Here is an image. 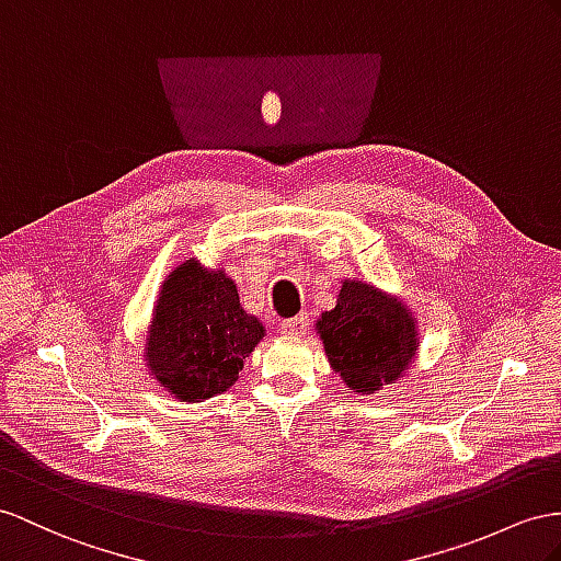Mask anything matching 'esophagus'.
Listing matches in <instances>:
<instances>
[{
    "label": "esophagus",
    "instance_id": "1",
    "mask_svg": "<svg viewBox=\"0 0 561 561\" xmlns=\"http://www.w3.org/2000/svg\"><path fill=\"white\" fill-rule=\"evenodd\" d=\"M306 329H308V318H306V314H298V318H289V320H282L279 322V332L282 334H289V336L304 334Z\"/></svg>",
    "mask_w": 561,
    "mask_h": 561
}]
</instances>
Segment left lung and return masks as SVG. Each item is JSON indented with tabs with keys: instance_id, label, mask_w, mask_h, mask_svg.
<instances>
[{
	"instance_id": "8db88e82",
	"label": "left lung",
	"mask_w": 561,
	"mask_h": 561,
	"mask_svg": "<svg viewBox=\"0 0 561 561\" xmlns=\"http://www.w3.org/2000/svg\"><path fill=\"white\" fill-rule=\"evenodd\" d=\"M318 332L329 363L355 393L396 383L417 351L408 308L363 282H343L336 308L322 312Z\"/></svg>"
}]
</instances>
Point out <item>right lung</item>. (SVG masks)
Returning <instances> with one entry per match:
<instances>
[{"label": "right lung", "instance_id": "right-lung-1", "mask_svg": "<svg viewBox=\"0 0 561 561\" xmlns=\"http://www.w3.org/2000/svg\"><path fill=\"white\" fill-rule=\"evenodd\" d=\"M265 329L239 304L237 284L222 270L182 263L158 296L147 343L158 383L184 403H201L239 379Z\"/></svg>", "mask_w": 561, "mask_h": 561}]
</instances>
